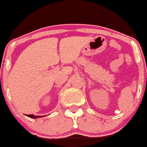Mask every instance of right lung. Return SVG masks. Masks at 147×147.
I'll use <instances>...</instances> for the list:
<instances>
[{
  "label": "right lung",
  "mask_w": 147,
  "mask_h": 147,
  "mask_svg": "<svg viewBox=\"0 0 147 147\" xmlns=\"http://www.w3.org/2000/svg\"><path fill=\"white\" fill-rule=\"evenodd\" d=\"M27 116L31 118H38V117H41L42 116H37V115H27Z\"/></svg>",
  "instance_id": "obj_1"
}]
</instances>
